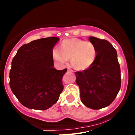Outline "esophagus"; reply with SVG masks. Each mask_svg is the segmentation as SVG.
<instances>
[{
  "instance_id": "34e87169",
  "label": "esophagus",
  "mask_w": 135,
  "mask_h": 135,
  "mask_svg": "<svg viewBox=\"0 0 135 135\" xmlns=\"http://www.w3.org/2000/svg\"><path fill=\"white\" fill-rule=\"evenodd\" d=\"M68 72H69V73H73V70H71V69H68Z\"/></svg>"
}]
</instances>
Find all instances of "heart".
<instances>
[{"instance_id": "obj_1", "label": "heart", "mask_w": 135, "mask_h": 135, "mask_svg": "<svg viewBox=\"0 0 135 135\" xmlns=\"http://www.w3.org/2000/svg\"><path fill=\"white\" fill-rule=\"evenodd\" d=\"M61 49L54 47L51 54L53 59L65 64L70 58L71 65L76 70H85L94 65L97 55L95 45L90 41L78 38L65 40L61 44Z\"/></svg>"}]
</instances>
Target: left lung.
Instances as JSON below:
<instances>
[{
    "mask_svg": "<svg viewBox=\"0 0 135 135\" xmlns=\"http://www.w3.org/2000/svg\"><path fill=\"white\" fill-rule=\"evenodd\" d=\"M95 45L97 55L94 65L87 70L76 72L82 104L92 109L110 105L121 88V69L115 49L108 41L89 37Z\"/></svg>",
    "mask_w": 135,
    "mask_h": 135,
    "instance_id": "1",
    "label": "left lung"
}]
</instances>
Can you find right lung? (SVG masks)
<instances>
[{
	"label": "right lung",
	"instance_id": "right-lung-1",
	"mask_svg": "<svg viewBox=\"0 0 135 135\" xmlns=\"http://www.w3.org/2000/svg\"><path fill=\"white\" fill-rule=\"evenodd\" d=\"M59 40L46 37L22 45L12 61L10 86L20 102L31 109L45 110L55 104L63 90L67 71L56 70L51 51Z\"/></svg>",
	"mask_w": 135,
	"mask_h": 135
}]
</instances>
